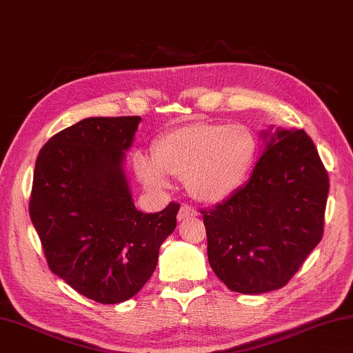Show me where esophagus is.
Segmentation results:
<instances>
[{"label":"esophagus","instance_id":"obj_1","mask_svg":"<svg viewBox=\"0 0 353 353\" xmlns=\"http://www.w3.org/2000/svg\"><path fill=\"white\" fill-rule=\"evenodd\" d=\"M197 216V210L194 207H191L188 203H183L181 210H179V214H177V221H185L187 217H193Z\"/></svg>","mask_w":353,"mask_h":353}]
</instances>
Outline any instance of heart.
Listing matches in <instances>:
<instances>
[{"label":"heart","mask_w":353,"mask_h":353,"mask_svg":"<svg viewBox=\"0 0 353 353\" xmlns=\"http://www.w3.org/2000/svg\"><path fill=\"white\" fill-rule=\"evenodd\" d=\"M256 156L253 134L242 125L190 123L163 134L154 157L134 156L142 182L152 191L168 188V176L185 179L191 194L202 202H219L238 190Z\"/></svg>","instance_id":"obj_1"}]
</instances>
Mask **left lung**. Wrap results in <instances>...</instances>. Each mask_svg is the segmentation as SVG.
I'll use <instances>...</instances> for the list:
<instances>
[{
    "label": "left lung",
    "instance_id": "8db88e82",
    "mask_svg": "<svg viewBox=\"0 0 353 353\" xmlns=\"http://www.w3.org/2000/svg\"><path fill=\"white\" fill-rule=\"evenodd\" d=\"M265 151L250 181L202 210L208 262L230 290H278L324 233L329 176L304 130L264 132Z\"/></svg>",
    "mask_w": 353,
    "mask_h": 353
}]
</instances>
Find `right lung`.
<instances>
[{"label": "right lung", "mask_w": 353, "mask_h": 353, "mask_svg": "<svg viewBox=\"0 0 353 353\" xmlns=\"http://www.w3.org/2000/svg\"><path fill=\"white\" fill-rule=\"evenodd\" d=\"M140 120H81L50 137L35 163L29 214L50 272L100 304L123 303L146 284L181 208L134 207L123 160Z\"/></svg>", "instance_id": "obj_1"}]
</instances>
